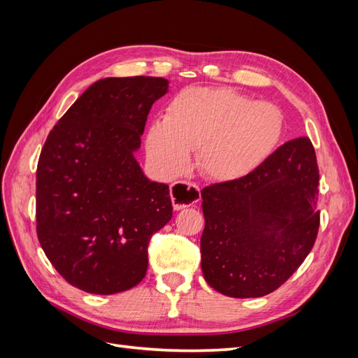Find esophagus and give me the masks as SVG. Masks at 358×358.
Here are the masks:
<instances>
[{
	"label": "esophagus",
	"instance_id": "34e87169",
	"mask_svg": "<svg viewBox=\"0 0 358 358\" xmlns=\"http://www.w3.org/2000/svg\"><path fill=\"white\" fill-rule=\"evenodd\" d=\"M170 197L175 210L185 209L200 200V188L192 182L179 180L170 187Z\"/></svg>",
	"mask_w": 358,
	"mask_h": 358
}]
</instances>
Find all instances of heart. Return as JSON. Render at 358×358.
<instances>
[{"mask_svg": "<svg viewBox=\"0 0 358 358\" xmlns=\"http://www.w3.org/2000/svg\"><path fill=\"white\" fill-rule=\"evenodd\" d=\"M282 134V115L272 103L254 101L231 88L182 90L170 100L164 121L150 125L146 150L166 175L187 169L197 152L206 176L234 182L273 154Z\"/></svg>", "mask_w": 358, "mask_h": 358, "instance_id": "obj_1", "label": "heart"}]
</instances>
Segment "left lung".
Segmentation results:
<instances>
[{"instance_id": "8db88e82", "label": "left lung", "mask_w": 358, "mask_h": 358, "mask_svg": "<svg viewBox=\"0 0 358 358\" xmlns=\"http://www.w3.org/2000/svg\"><path fill=\"white\" fill-rule=\"evenodd\" d=\"M318 180L315 150L299 137L246 178L203 188L206 282L236 299L262 297L282 285L317 241Z\"/></svg>"}]
</instances>
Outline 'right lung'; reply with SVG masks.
Listing matches in <instances>:
<instances>
[{
  "label": "right lung",
  "instance_id": "1",
  "mask_svg": "<svg viewBox=\"0 0 358 358\" xmlns=\"http://www.w3.org/2000/svg\"><path fill=\"white\" fill-rule=\"evenodd\" d=\"M169 80L106 78L52 128L37 164V237L57 272L91 294H116L146 275L148 246L173 215L169 185L134 152Z\"/></svg>",
  "mask_w": 358,
  "mask_h": 358
}]
</instances>
